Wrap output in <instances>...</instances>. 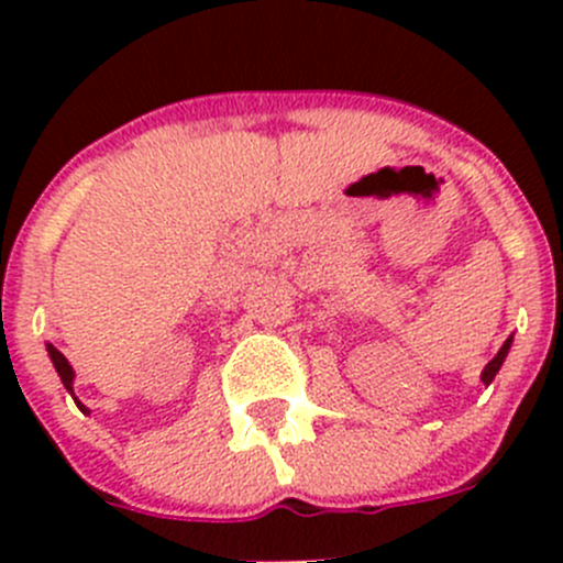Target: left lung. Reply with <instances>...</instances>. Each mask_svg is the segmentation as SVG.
Masks as SVG:
<instances>
[{
    "label": "left lung",
    "mask_w": 563,
    "mask_h": 563,
    "mask_svg": "<svg viewBox=\"0 0 563 563\" xmlns=\"http://www.w3.org/2000/svg\"><path fill=\"white\" fill-rule=\"evenodd\" d=\"M509 349H512V334H509L507 343H504L501 349H498V354L493 356V360L485 365V371H482L479 378H482V384H485V387H487V384H493V378H496V373L501 371V365H504V360H507Z\"/></svg>",
    "instance_id": "obj_1"
}]
</instances>
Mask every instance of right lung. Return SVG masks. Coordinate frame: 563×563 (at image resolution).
<instances>
[{
	"instance_id": "add662e5",
	"label": "right lung",
	"mask_w": 563,
	"mask_h": 563,
	"mask_svg": "<svg viewBox=\"0 0 563 563\" xmlns=\"http://www.w3.org/2000/svg\"><path fill=\"white\" fill-rule=\"evenodd\" d=\"M45 351H48L51 362H54L56 373H59L62 384H65V389L70 391V395H73V400H76V406L81 408L84 413H89V408L84 406V402L78 400V397H76V391H73V382H76V371H73V365H70V362H67V360H65V354H62L59 349H54V345H51V343H45Z\"/></svg>"
}]
</instances>
